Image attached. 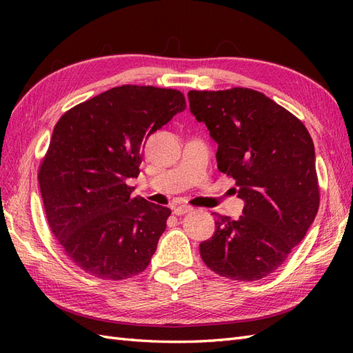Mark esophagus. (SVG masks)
<instances>
[{"mask_svg": "<svg viewBox=\"0 0 353 353\" xmlns=\"http://www.w3.org/2000/svg\"><path fill=\"white\" fill-rule=\"evenodd\" d=\"M191 211H192V208L188 205H179V206L172 208V214H176V215H183V214L191 212Z\"/></svg>", "mask_w": 353, "mask_h": 353, "instance_id": "34e87169", "label": "esophagus"}]
</instances>
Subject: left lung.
Listing matches in <instances>:
<instances>
[{
  "label": "left lung",
  "instance_id": "8db88e82",
  "mask_svg": "<svg viewBox=\"0 0 353 353\" xmlns=\"http://www.w3.org/2000/svg\"><path fill=\"white\" fill-rule=\"evenodd\" d=\"M190 110L219 144V170L236 181L243 215H215L205 264L232 281H259L288 258L319 211L316 152L306 127L247 88L190 91Z\"/></svg>",
  "mask_w": 353,
  "mask_h": 353
}]
</instances>
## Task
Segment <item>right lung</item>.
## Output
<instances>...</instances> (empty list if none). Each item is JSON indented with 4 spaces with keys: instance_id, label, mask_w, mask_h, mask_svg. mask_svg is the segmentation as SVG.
Wrapping results in <instances>:
<instances>
[{
    "instance_id": "add662e5",
    "label": "right lung",
    "mask_w": 353,
    "mask_h": 353,
    "mask_svg": "<svg viewBox=\"0 0 353 353\" xmlns=\"http://www.w3.org/2000/svg\"><path fill=\"white\" fill-rule=\"evenodd\" d=\"M186 108L176 89L112 88L59 119L39 186L52 234L81 270L100 279L139 274L167 228L168 208L130 197L150 134Z\"/></svg>"
}]
</instances>
